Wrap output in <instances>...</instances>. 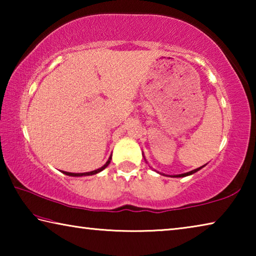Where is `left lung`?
Wrapping results in <instances>:
<instances>
[{
    "mask_svg": "<svg viewBox=\"0 0 256 256\" xmlns=\"http://www.w3.org/2000/svg\"><path fill=\"white\" fill-rule=\"evenodd\" d=\"M202 167H204V166H202ZM202 167H198V168H196V170H190V172H184V174H180V175H174V176H172V177H185V176L192 175V174H194V172H196L198 170H200Z\"/></svg>",
    "mask_w": 256,
    "mask_h": 256,
    "instance_id": "8db88e82",
    "label": "left lung"
}]
</instances>
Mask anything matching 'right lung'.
<instances>
[{
	"label": "right lung",
	"mask_w": 256,
	"mask_h": 256,
	"mask_svg": "<svg viewBox=\"0 0 256 256\" xmlns=\"http://www.w3.org/2000/svg\"><path fill=\"white\" fill-rule=\"evenodd\" d=\"M110 159H112V156L110 157V159L107 160V162L104 164L102 167H100V168H98V170H92V172H63V174H66V175H68V176H74V177H79V176H89V175H94V174H97V172H100L102 170H105V168L108 166V164H110Z\"/></svg>",
	"instance_id": "1"
}]
</instances>
